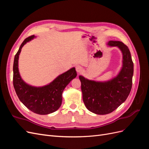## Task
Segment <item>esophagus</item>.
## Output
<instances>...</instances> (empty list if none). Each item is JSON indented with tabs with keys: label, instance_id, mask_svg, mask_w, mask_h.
Wrapping results in <instances>:
<instances>
[{
	"label": "esophagus",
	"instance_id": "1",
	"mask_svg": "<svg viewBox=\"0 0 149 149\" xmlns=\"http://www.w3.org/2000/svg\"><path fill=\"white\" fill-rule=\"evenodd\" d=\"M82 69H83L82 67L81 66H79V65L76 66V71H77L78 73H80V72L82 71Z\"/></svg>",
	"mask_w": 149,
	"mask_h": 149
}]
</instances>
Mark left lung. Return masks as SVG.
<instances>
[{"mask_svg": "<svg viewBox=\"0 0 149 149\" xmlns=\"http://www.w3.org/2000/svg\"><path fill=\"white\" fill-rule=\"evenodd\" d=\"M107 45L118 47L123 53V65L118 75L105 82H97L79 76L84 105L89 111L100 115L111 113L123 104L127 98L132 85L134 63L129 48L119 41L111 40Z\"/></svg>", "mask_w": 149, "mask_h": 149, "instance_id": "left-lung-1", "label": "left lung"}]
</instances>
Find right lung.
I'll return each instance as SVG.
<instances>
[{
	"label": "right lung",
	"mask_w": 149,
	"mask_h": 149,
	"mask_svg": "<svg viewBox=\"0 0 149 149\" xmlns=\"http://www.w3.org/2000/svg\"><path fill=\"white\" fill-rule=\"evenodd\" d=\"M35 37L31 35L24 40L14 58L13 66V84L20 101L36 114L45 115L57 111L61 105L62 93L77 73L75 68L58 76L52 83L43 87H34L25 83L21 78L18 61L21 49L24 45Z\"/></svg>",
	"instance_id": "1"
}]
</instances>
